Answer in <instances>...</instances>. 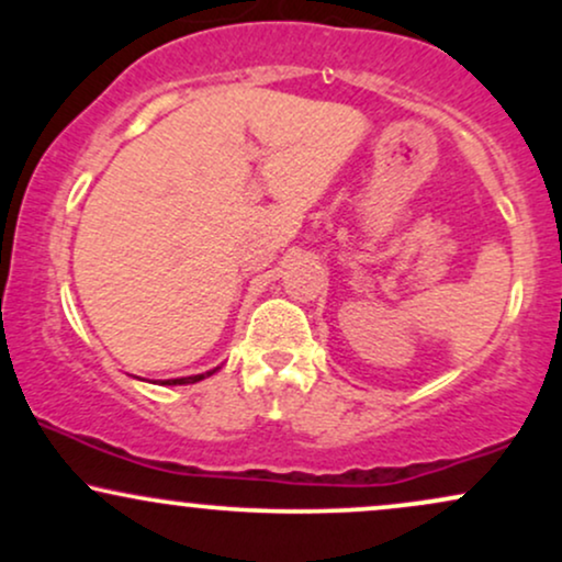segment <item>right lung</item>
Wrapping results in <instances>:
<instances>
[{"label": "right lung", "mask_w": 562, "mask_h": 562, "mask_svg": "<svg viewBox=\"0 0 562 562\" xmlns=\"http://www.w3.org/2000/svg\"><path fill=\"white\" fill-rule=\"evenodd\" d=\"M216 370H218V367H216ZM216 370H211V372H203V375H192V378H173V380H166V385H187V383H198V380H203V378L214 375Z\"/></svg>", "instance_id": "add662e5"}]
</instances>
